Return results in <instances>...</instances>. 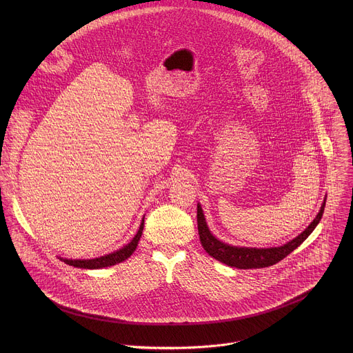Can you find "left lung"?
<instances>
[{
	"mask_svg": "<svg viewBox=\"0 0 353 353\" xmlns=\"http://www.w3.org/2000/svg\"><path fill=\"white\" fill-rule=\"evenodd\" d=\"M325 203L323 201L319 213L314 219V221L303 231L299 236L292 239L284 246L280 248H270V249H249V248H236V246H230L219 239H216L206 223L205 217L202 213L200 203L197 205V224H199V234H200V241H201L202 248L205 252H208L210 256L214 259L232 266L238 269H256V268H268L279 261L284 259L288 254L294 252L296 248H299L303 242L308 238V235L314 231V228L318 225L319 220L322 219L323 210H325Z\"/></svg>",
	"mask_w": 353,
	"mask_h": 353,
	"instance_id": "8db88e82",
	"label": "left lung"
}]
</instances>
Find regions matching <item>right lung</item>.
Here are the masks:
<instances>
[{
    "label": "right lung",
    "mask_w": 353,
    "mask_h": 353,
    "mask_svg": "<svg viewBox=\"0 0 353 353\" xmlns=\"http://www.w3.org/2000/svg\"><path fill=\"white\" fill-rule=\"evenodd\" d=\"M143 228H144V220L140 225V230L139 232L136 234V236L133 238V241L122 248L121 250H117V252H111V254H107L104 256H99V258H95V259H63L65 263L70 265V266H74V268H81V269H101V268H105V266H111V265H115V263H119L125 259H128L139 245V241L141 238V234H143ZM62 259V258H61Z\"/></svg>",
    "instance_id": "obj_1"
}]
</instances>
